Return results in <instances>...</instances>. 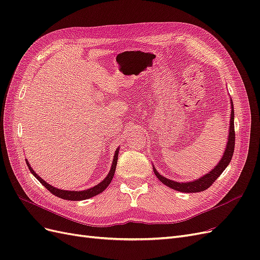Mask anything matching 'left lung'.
Returning <instances> with one entry per match:
<instances>
[{"label":"left lung","mask_w":260,"mask_h":260,"mask_svg":"<svg viewBox=\"0 0 260 260\" xmlns=\"http://www.w3.org/2000/svg\"><path fill=\"white\" fill-rule=\"evenodd\" d=\"M230 104H231V117H230V125H229V135H228V141L225 144L224 153L216 166L210 171H208L206 175L202 176L199 179L193 180V181H188V182H178V181L170 180L166 177L161 176L159 172L156 170V168L153 165L154 174L157 178H158L160 182H162L168 187L172 188V190L183 192V193H196V192L205 191L206 188H208L212 183L215 182V180L222 174L223 170L228 167V165L230 164L231 158L233 156V152H234L235 133H234V111H233L232 100H230Z\"/></svg>","instance_id":"obj_1"}]
</instances>
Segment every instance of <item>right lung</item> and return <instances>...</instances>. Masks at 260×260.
<instances>
[{"mask_svg":"<svg viewBox=\"0 0 260 260\" xmlns=\"http://www.w3.org/2000/svg\"><path fill=\"white\" fill-rule=\"evenodd\" d=\"M118 153H119V147H118L115 151V155L113 157V164H112L111 170H109L108 175L105 177V179L102 181V182H100L99 184H96L95 186L90 187V188H88V190H83V191H68V190H60V188L54 187L53 185L49 184L48 182H45V181L40 176L36 174L35 170L32 169V167L30 166V164L28 162L27 159H26V162H27V166H28L31 174H32L39 180V182L42 183L55 196H57V198H60L62 200H67V201H83V200L91 199V198H93V196H95V195L102 193L109 184H111L113 177L115 175L116 166H117Z\"/></svg>","mask_w":260,"mask_h":260,"instance_id":"obj_1","label":"right lung"}]
</instances>
